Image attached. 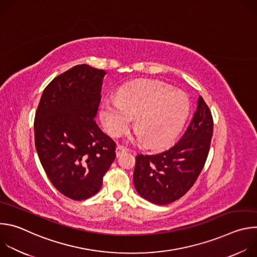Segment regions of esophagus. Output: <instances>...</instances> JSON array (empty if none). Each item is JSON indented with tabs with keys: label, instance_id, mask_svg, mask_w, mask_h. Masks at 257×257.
<instances>
[{
	"label": "esophagus",
	"instance_id": "esophagus-1",
	"mask_svg": "<svg viewBox=\"0 0 257 257\" xmlns=\"http://www.w3.org/2000/svg\"><path fill=\"white\" fill-rule=\"evenodd\" d=\"M124 153H126V149H124L123 146H121V145H117V148H116V156H117V158H119Z\"/></svg>",
	"mask_w": 257,
	"mask_h": 257
}]
</instances>
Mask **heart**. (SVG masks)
<instances>
[{"instance_id":"b5f03b06","label":"heart","mask_w":257,"mask_h":257,"mask_svg":"<svg viewBox=\"0 0 257 257\" xmlns=\"http://www.w3.org/2000/svg\"><path fill=\"white\" fill-rule=\"evenodd\" d=\"M189 108L188 96L182 90L160 81L140 80L124 85L118 97H106L100 105L99 118L105 132L117 137L134 117L135 138L160 148L175 138Z\"/></svg>"}]
</instances>
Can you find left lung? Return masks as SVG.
<instances>
[{"instance_id":"obj_1","label":"left lung","mask_w":257,"mask_h":257,"mask_svg":"<svg viewBox=\"0 0 257 257\" xmlns=\"http://www.w3.org/2000/svg\"><path fill=\"white\" fill-rule=\"evenodd\" d=\"M213 122L201 96L193 119L172 148L156 155H138L133 173L138 194L152 203L165 205L184 195L199 176L212 137Z\"/></svg>"}]
</instances>
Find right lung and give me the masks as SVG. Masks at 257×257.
Here are the masks:
<instances>
[{
  "instance_id": "obj_1",
  "label": "right lung",
  "mask_w": 257,
  "mask_h": 257,
  "mask_svg": "<svg viewBox=\"0 0 257 257\" xmlns=\"http://www.w3.org/2000/svg\"><path fill=\"white\" fill-rule=\"evenodd\" d=\"M105 71L72 67L45 88L34 119V141L54 187L73 200L96 194L116 158V143L97 126Z\"/></svg>"
}]
</instances>
